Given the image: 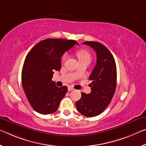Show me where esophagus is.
I'll list each match as a JSON object with an SVG mask.
<instances>
[{"label": "esophagus", "instance_id": "1", "mask_svg": "<svg viewBox=\"0 0 146 146\" xmlns=\"http://www.w3.org/2000/svg\"><path fill=\"white\" fill-rule=\"evenodd\" d=\"M72 90H74V88L72 86H68V91H72Z\"/></svg>", "mask_w": 146, "mask_h": 146}]
</instances>
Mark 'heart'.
I'll list each match as a JSON object with an SVG mask.
<instances>
[{
	"instance_id": "heart-1",
	"label": "heart",
	"mask_w": 146,
	"mask_h": 146,
	"mask_svg": "<svg viewBox=\"0 0 146 146\" xmlns=\"http://www.w3.org/2000/svg\"><path fill=\"white\" fill-rule=\"evenodd\" d=\"M77 56L78 58L79 62H82L85 60H91V55L88 50L85 49H80L77 52ZM67 54H64L62 57V60H66L67 58Z\"/></svg>"
}]
</instances>
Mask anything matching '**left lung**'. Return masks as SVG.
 Returning <instances> with one entry per match:
<instances>
[{
    "instance_id": "obj_1",
    "label": "left lung",
    "mask_w": 146,
    "mask_h": 146,
    "mask_svg": "<svg viewBox=\"0 0 146 146\" xmlns=\"http://www.w3.org/2000/svg\"><path fill=\"white\" fill-rule=\"evenodd\" d=\"M96 52L97 62L89 79L92 91L81 93L76 107L82 115L94 117L102 113L110 103L116 88V66L112 54L105 45L96 41H85Z\"/></svg>"
}]
</instances>
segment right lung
I'll list each match as a JSON object with an SVG mask.
<instances>
[{"mask_svg":"<svg viewBox=\"0 0 146 146\" xmlns=\"http://www.w3.org/2000/svg\"><path fill=\"white\" fill-rule=\"evenodd\" d=\"M78 43L72 40L46 39L32 47L25 58L21 74L22 86L33 109L41 114L56 112L68 92L52 80L54 71L61 69V57Z\"/></svg>","mask_w":146,"mask_h":146,"instance_id":"add662e5","label":"right lung"}]
</instances>
